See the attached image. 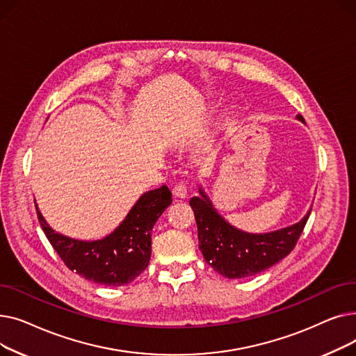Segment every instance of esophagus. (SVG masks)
<instances>
[{"instance_id": "esophagus-1", "label": "esophagus", "mask_w": 356, "mask_h": 356, "mask_svg": "<svg viewBox=\"0 0 356 356\" xmlns=\"http://www.w3.org/2000/svg\"><path fill=\"white\" fill-rule=\"evenodd\" d=\"M173 195L179 199H184L186 196H188V188H186L183 183H177L173 188Z\"/></svg>"}]
</instances>
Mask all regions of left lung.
Wrapping results in <instances>:
<instances>
[{"mask_svg": "<svg viewBox=\"0 0 356 356\" xmlns=\"http://www.w3.org/2000/svg\"><path fill=\"white\" fill-rule=\"evenodd\" d=\"M297 120L305 122L302 115ZM200 196L191 199L197 225L199 250L204 261L227 278H244L264 271L287 257L300 238L312 209L291 227L268 234H250L232 227L213 208L199 188Z\"/></svg>", "mask_w": 356, "mask_h": 356, "instance_id": "left-lung-1", "label": "left lung"}]
</instances>
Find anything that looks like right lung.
<instances>
[{
    "instance_id": "obj_1",
    "label": "right lung",
    "mask_w": 356,
    "mask_h": 356,
    "mask_svg": "<svg viewBox=\"0 0 356 356\" xmlns=\"http://www.w3.org/2000/svg\"><path fill=\"white\" fill-rule=\"evenodd\" d=\"M170 203L172 192L167 186L143 193L120 227L97 241L73 239L56 232L37 203L35 211L43 232L69 270L97 284L120 287L133 282L147 268L152 257L153 227Z\"/></svg>"
}]
</instances>
